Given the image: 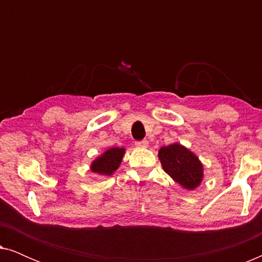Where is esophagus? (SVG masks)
<instances>
[{
	"label": "esophagus",
	"mask_w": 262,
	"mask_h": 262,
	"mask_svg": "<svg viewBox=\"0 0 262 262\" xmlns=\"http://www.w3.org/2000/svg\"><path fill=\"white\" fill-rule=\"evenodd\" d=\"M148 141H146V139H143V141H138V142H136V146H137V148H146V146H148Z\"/></svg>",
	"instance_id": "1"
}]
</instances>
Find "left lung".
I'll use <instances>...</instances> for the list:
<instances>
[{
  "mask_svg": "<svg viewBox=\"0 0 262 262\" xmlns=\"http://www.w3.org/2000/svg\"><path fill=\"white\" fill-rule=\"evenodd\" d=\"M163 170L182 188L193 191L202 184L204 167L198 156L186 146L173 143L159 150Z\"/></svg>",
  "mask_w": 262,
  "mask_h": 262,
  "instance_id": "1",
  "label": "left lung"
}]
</instances>
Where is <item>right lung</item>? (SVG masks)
<instances>
[{
    "mask_svg": "<svg viewBox=\"0 0 262 262\" xmlns=\"http://www.w3.org/2000/svg\"><path fill=\"white\" fill-rule=\"evenodd\" d=\"M125 155V148H110L105 152L96 157L91 164V170L98 174L99 177H110L119 168L123 157Z\"/></svg>",
    "mask_w": 262,
    "mask_h": 262,
    "instance_id": "obj_1",
    "label": "right lung"
}]
</instances>
